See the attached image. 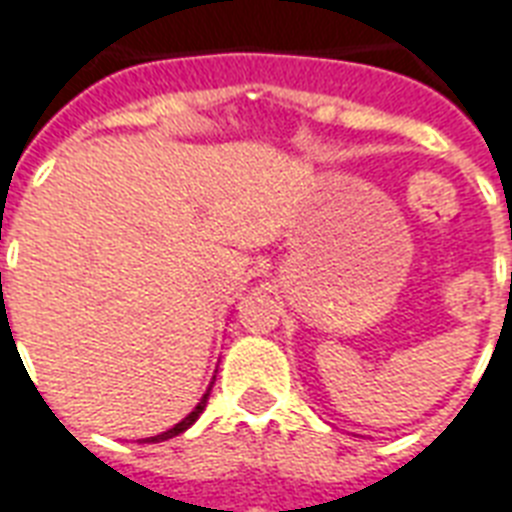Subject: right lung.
I'll return each mask as SVG.
<instances>
[{
    "mask_svg": "<svg viewBox=\"0 0 512 512\" xmlns=\"http://www.w3.org/2000/svg\"><path fill=\"white\" fill-rule=\"evenodd\" d=\"M212 384H214V378H212ZM212 384H209V389H206V392H204V397H201V400H198V405H195L193 411L187 413L185 419L179 421V424H174V427H171V429H166V432H161V435H155V438H144V443H163V440L177 438V435H182V432H185V429L193 427L195 421H198V416H201V413H204L206 400H209V392H212Z\"/></svg>",
    "mask_w": 512,
    "mask_h": 512,
    "instance_id": "right-lung-1",
    "label": "right lung"
}]
</instances>
